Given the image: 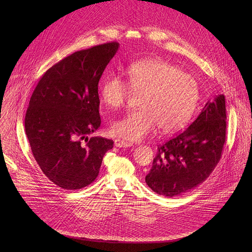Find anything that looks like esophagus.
I'll list each match as a JSON object with an SVG mask.
<instances>
[{"mask_svg": "<svg viewBox=\"0 0 252 252\" xmlns=\"http://www.w3.org/2000/svg\"><path fill=\"white\" fill-rule=\"evenodd\" d=\"M115 146L117 148H130V147H132V143L128 142V141L121 140V139H116L115 140Z\"/></svg>", "mask_w": 252, "mask_h": 252, "instance_id": "obj_1", "label": "esophagus"}]
</instances>
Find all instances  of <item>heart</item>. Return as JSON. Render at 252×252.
Masks as SVG:
<instances>
[{
	"instance_id": "1",
	"label": "heart",
	"mask_w": 252,
	"mask_h": 252,
	"mask_svg": "<svg viewBox=\"0 0 252 252\" xmlns=\"http://www.w3.org/2000/svg\"><path fill=\"white\" fill-rule=\"evenodd\" d=\"M126 80L120 75L107 77L100 86V98L110 109L126 104L131 91L142 93L141 110L130 112L112 126L114 135L139 141L159 127L163 133L183 128L190 120L199 96L195 79L160 59L140 60L126 68Z\"/></svg>"
}]
</instances>
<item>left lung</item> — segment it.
<instances>
[{"instance_id":"obj_1","label":"left lung","mask_w":252,"mask_h":252,"mask_svg":"<svg viewBox=\"0 0 252 252\" xmlns=\"http://www.w3.org/2000/svg\"><path fill=\"white\" fill-rule=\"evenodd\" d=\"M226 110L223 94L208 100L196 120L158 148L147 185L172 197L202 184L218 165L225 143Z\"/></svg>"}]
</instances>
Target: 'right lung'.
Segmentation results:
<instances>
[{
  "label": "right lung",
  "instance_id": "right-lung-1",
  "mask_svg": "<svg viewBox=\"0 0 252 252\" xmlns=\"http://www.w3.org/2000/svg\"><path fill=\"white\" fill-rule=\"evenodd\" d=\"M119 47L112 42L69 55L46 71L31 96L25 129L32 156L63 189L91 185L114 147L89 134L100 126L98 82Z\"/></svg>",
  "mask_w": 252,
  "mask_h": 252
}]
</instances>
